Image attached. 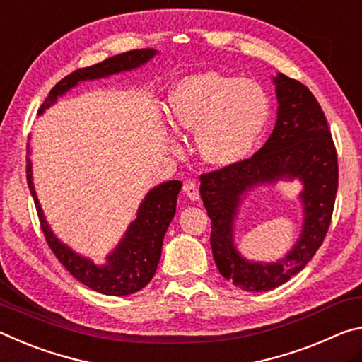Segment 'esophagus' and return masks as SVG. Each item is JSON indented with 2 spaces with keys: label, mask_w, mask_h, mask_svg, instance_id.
Returning a JSON list of instances; mask_svg holds the SVG:
<instances>
[{
  "label": "esophagus",
  "mask_w": 362,
  "mask_h": 362,
  "mask_svg": "<svg viewBox=\"0 0 362 362\" xmlns=\"http://www.w3.org/2000/svg\"><path fill=\"white\" fill-rule=\"evenodd\" d=\"M182 191H185V194L191 200H197L200 197L199 187H197V185H195V181H186L185 186H182Z\"/></svg>",
  "instance_id": "esophagus-1"
}]
</instances>
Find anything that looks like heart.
<instances>
[{"mask_svg": "<svg viewBox=\"0 0 362 362\" xmlns=\"http://www.w3.org/2000/svg\"><path fill=\"white\" fill-rule=\"evenodd\" d=\"M170 115L177 129L195 133L205 162L230 167L257 147L269 120V98L252 80L204 72L173 88Z\"/></svg>", "mask_w": 362, "mask_h": 362, "instance_id": "obj_1", "label": "heart"}]
</instances>
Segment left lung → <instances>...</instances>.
Listing matches in <instances>:
<instances>
[{
  "mask_svg": "<svg viewBox=\"0 0 362 362\" xmlns=\"http://www.w3.org/2000/svg\"><path fill=\"white\" fill-rule=\"evenodd\" d=\"M276 127L257 153L200 176V195L211 220V252L223 277L247 292H268L305 268L327 234L339 187L335 144L321 105L293 78L274 76ZM297 177L304 189V229L277 264L248 262L233 245V220L245 192L255 185Z\"/></svg>",
  "mask_w": 362,
  "mask_h": 362,
  "instance_id": "1",
  "label": "left lung"
}]
</instances>
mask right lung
I'll list each match as a JSON object with an SVG mask.
<instances>
[{"instance_id": "1", "label": "right lung", "mask_w": 362, "mask_h": 362, "mask_svg": "<svg viewBox=\"0 0 362 362\" xmlns=\"http://www.w3.org/2000/svg\"><path fill=\"white\" fill-rule=\"evenodd\" d=\"M157 54L156 49H133L123 54L105 59L94 64L91 67L78 69L57 83L41 104L38 114L52 105L62 94L72 90L80 81L98 80L104 76L128 72L138 69ZM27 153L30 149L27 146ZM27 185L37 206L41 230L46 242L61 264L72 274L76 281L85 284L86 287L96 290L99 293L123 297L144 288L156 274L160 255H162L163 237L176 213V199L181 191V181H167L153 187L146 199L142 200L138 210V218L129 224L127 234L120 244L107 257V263L99 266L81 255L75 253L52 233L49 224L45 220L43 210L38 202L37 192L33 187L32 162L27 157Z\"/></svg>"}]
</instances>
